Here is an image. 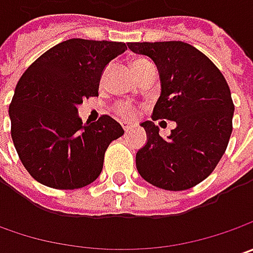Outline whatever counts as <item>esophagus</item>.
<instances>
[{
  "label": "esophagus",
  "instance_id": "34e87169",
  "mask_svg": "<svg viewBox=\"0 0 253 253\" xmlns=\"http://www.w3.org/2000/svg\"><path fill=\"white\" fill-rule=\"evenodd\" d=\"M122 128H124V131L128 132L132 128V125H129V124H122Z\"/></svg>",
  "mask_w": 253,
  "mask_h": 253
}]
</instances>
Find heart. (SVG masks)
I'll return each mask as SVG.
<instances>
[{
  "label": "heart",
  "instance_id": "obj_1",
  "mask_svg": "<svg viewBox=\"0 0 253 253\" xmlns=\"http://www.w3.org/2000/svg\"><path fill=\"white\" fill-rule=\"evenodd\" d=\"M148 66H151V63L149 62H146V60H135L133 63H132V70H133V73H135V76L136 74H139L145 69V67H148ZM105 77H107V70L102 73L101 76V84H104V82H105ZM114 111H115V114L118 115V117H121V118H124V120H133L136 115H138V108L133 105V104H131V102H118L115 107H114Z\"/></svg>",
  "mask_w": 253,
  "mask_h": 253
}]
</instances>
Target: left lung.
<instances>
[{
  "label": "left lung",
  "instance_id": "obj_1",
  "mask_svg": "<svg viewBox=\"0 0 253 253\" xmlns=\"http://www.w3.org/2000/svg\"><path fill=\"white\" fill-rule=\"evenodd\" d=\"M128 47L151 57L159 70L162 92L152 120L177 124L163 139L153 122H142L148 142L136 153V169L159 189H191L212 173L228 146L234 102L227 80L206 54L180 41Z\"/></svg>",
  "mask_w": 253,
  "mask_h": 253
}]
</instances>
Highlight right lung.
Masks as SVG:
<instances>
[{
  "mask_svg": "<svg viewBox=\"0 0 253 253\" xmlns=\"http://www.w3.org/2000/svg\"><path fill=\"white\" fill-rule=\"evenodd\" d=\"M126 44L69 39L25 70L9 104L11 136L25 169L36 181L74 190L100 176L104 153L124 129L108 115L83 124L77 107L84 98L98 95L104 67L124 53Z\"/></svg>",
  "mask_w": 253,
  "mask_h": 253,
  "instance_id": "1",
  "label": "right lung"
}]
</instances>
